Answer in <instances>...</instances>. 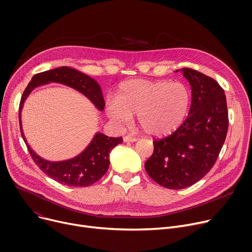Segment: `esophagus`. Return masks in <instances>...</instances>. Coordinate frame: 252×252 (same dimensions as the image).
Returning a JSON list of instances; mask_svg holds the SVG:
<instances>
[{
	"mask_svg": "<svg viewBox=\"0 0 252 252\" xmlns=\"http://www.w3.org/2000/svg\"><path fill=\"white\" fill-rule=\"evenodd\" d=\"M138 139L135 137H131V136H126L124 137V141L125 142H136Z\"/></svg>",
	"mask_w": 252,
	"mask_h": 252,
	"instance_id": "obj_1",
	"label": "esophagus"
}]
</instances>
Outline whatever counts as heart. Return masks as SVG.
<instances>
[{"mask_svg": "<svg viewBox=\"0 0 252 252\" xmlns=\"http://www.w3.org/2000/svg\"><path fill=\"white\" fill-rule=\"evenodd\" d=\"M191 96L182 83L129 79L118 87L116 97L106 104L109 117L127 125L138 115L142 129L151 136L174 133L186 118Z\"/></svg>", "mask_w": 252, "mask_h": 252, "instance_id": "heart-1", "label": "heart"}]
</instances>
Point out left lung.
<instances>
[{
	"label": "left lung",
	"mask_w": 252,
	"mask_h": 252,
	"mask_svg": "<svg viewBox=\"0 0 252 252\" xmlns=\"http://www.w3.org/2000/svg\"><path fill=\"white\" fill-rule=\"evenodd\" d=\"M182 72L192 89L189 114L175 133L153 141V154L145 162L153 181L174 190L192 186L213 168L229 126L226 95L218 82L191 68Z\"/></svg>",
	"instance_id": "obj_1"
}]
</instances>
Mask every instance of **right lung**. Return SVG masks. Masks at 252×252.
<instances>
[{"label":"right lung","mask_w":252,"mask_h":252,"mask_svg":"<svg viewBox=\"0 0 252 252\" xmlns=\"http://www.w3.org/2000/svg\"><path fill=\"white\" fill-rule=\"evenodd\" d=\"M49 83H59L81 92L100 111L104 109L105 102L99 84L94 78L76 69L58 67L36 73L24 90L19 105V125L21 136L26 143L30 154L35 164L51 179L69 187H87L99 181L108 170L110 161L109 153L123 142V138H111L97 133L88 147L77 156L64 161H49L39 157L26 141L21 126V110L24 101L32 91L39 86Z\"/></svg>","instance_id":"add662e5"}]
</instances>
